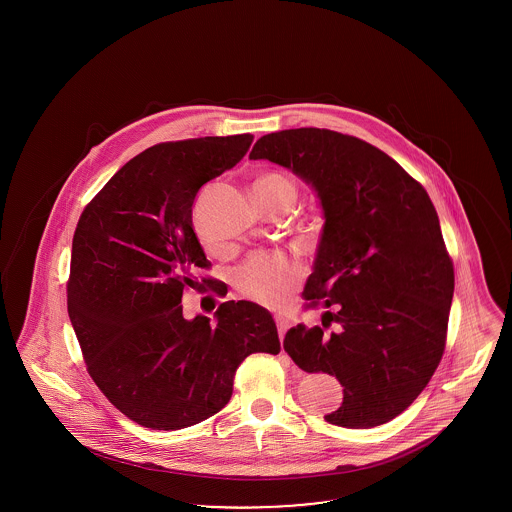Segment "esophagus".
Returning a JSON list of instances; mask_svg holds the SVG:
<instances>
[{
  "instance_id": "obj_1",
  "label": "esophagus",
  "mask_w": 512,
  "mask_h": 512,
  "mask_svg": "<svg viewBox=\"0 0 512 512\" xmlns=\"http://www.w3.org/2000/svg\"><path fill=\"white\" fill-rule=\"evenodd\" d=\"M274 320H276V326H278L280 340H284V336H286V332H288V328H290V320L284 317V315H274Z\"/></svg>"
}]
</instances>
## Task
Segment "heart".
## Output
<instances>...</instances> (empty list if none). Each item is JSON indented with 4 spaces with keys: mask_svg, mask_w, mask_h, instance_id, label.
<instances>
[{
    "mask_svg": "<svg viewBox=\"0 0 512 512\" xmlns=\"http://www.w3.org/2000/svg\"><path fill=\"white\" fill-rule=\"evenodd\" d=\"M253 190L255 195L290 199L292 203L297 195V188L292 178L278 172H267L259 176L255 180ZM299 276H301V268L286 255H280V253L257 255L249 259L244 267L236 272V286L240 292L255 299L257 303L276 307L290 297L295 284L299 282Z\"/></svg>",
    "mask_w": 512,
    "mask_h": 512,
    "instance_id": "obj_1",
    "label": "heart"
}]
</instances>
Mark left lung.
I'll return each instance as SVG.
<instances>
[{"instance_id": "left-lung-1", "label": "left lung", "mask_w": 512, "mask_h": 512, "mask_svg": "<svg viewBox=\"0 0 512 512\" xmlns=\"http://www.w3.org/2000/svg\"><path fill=\"white\" fill-rule=\"evenodd\" d=\"M249 159L299 176L324 219L303 295L336 307L322 318L340 330L299 324L284 349L305 372L340 380L343 403L324 416L330 424L390 422L426 388L445 349L455 276L430 197L390 155L334 130L272 132Z\"/></svg>"}]
</instances>
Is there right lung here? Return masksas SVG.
Wrapping results in <instances>:
<instances>
[{
  "label": "right lung",
  "instance_id": "1",
  "mask_svg": "<svg viewBox=\"0 0 512 512\" xmlns=\"http://www.w3.org/2000/svg\"><path fill=\"white\" fill-rule=\"evenodd\" d=\"M251 134L149 147L84 209L73 238L69 317L92 380L130 420L180 430L219 413L251 353H280L267 309L226 301L184 318L209 267L192 224L203 184L244 159ZM209 282V280H203Z\"/></svg>",
  "mask_w": 512,
  "mask_h": 512
}]
</instances>
